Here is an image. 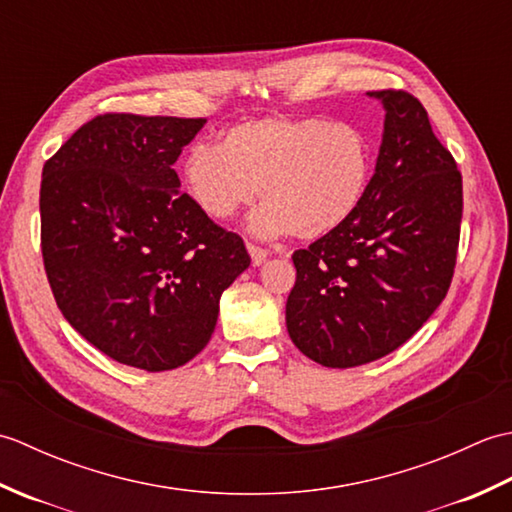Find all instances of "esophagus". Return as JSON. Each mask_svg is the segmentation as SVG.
I'll return each instance as SVG.
<instances>
[{
	"instance_id": "obj_1",
	"label": "esophagus",
	"mask_w": 512,
	"mask_h": 512,
	"mask_svg": "<svg viewBox=\"0 0 512 512\" xmlns=\"http://www.w3.org/2000/svg\"><path fill=\"white\" fill-rule=\"evenodd\" d=\"M246 248H248L250 259H253V264H255V266H259V264H264V262H266V257H268V250H266V248L257 246V244H253V242H248V244H246Z\"/></svg>"
}]
</instances>
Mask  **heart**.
Wrapping results in <instances>:
<instances>
[{
  "mask_svg": "<svg viewBox=\"0 0 512 512\" xmlns=\"http://www.w3.org/2000/svg\"><path fill=\"white\" fill-rule=\"evenodd\" d=\"M372 171L374 145L365 129L321 116L239 123L217 149L195 145L182 162L184 187L211 220H231L262 195L253 231L299 239L325 237L350 220Z\"/></svg>",
  "mask_w": 512,
  "mask_h": 512,
  "instance_id": "heart-1",
  "label": "heart"
}]
</instances>
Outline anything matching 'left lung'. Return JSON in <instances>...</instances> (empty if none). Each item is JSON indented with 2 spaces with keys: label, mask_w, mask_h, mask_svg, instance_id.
Returning <instances> with one entry per match:
<instances>
[{
  "label": "left lung",
  "mask_w": 512,
  "mask_h": 512,
  "mask_svg": "<svg viewBox=\"0 0 512 512\" xmlns=\"http://www.w3.org/2000/svg\"><path fill=\"white\" fill-rule=\"evenodd\" d=\"M385 105V134L363 204L343 226L292 253V343L323 367L394 352L447 297L460 246L462 173L427 110L405 90Z\"/></svg>",
  "instance_id": "8db88e82"
}]
</instances>
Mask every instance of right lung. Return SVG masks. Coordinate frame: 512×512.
Masks as SVG:
<instances>
[{
  "mask_svg": "<svg viewBox=\"0 0 512 512\" xmlns=\"http://www.w3.org/2000/svg\"><path fill=\"white\" fill-rule=\"evenodd\" d=\"M204 123L107 112L43 165L41 255L54 301L96 350L147 372L204 350L222 292L250 266L244 239L178 191L173 165Z\"/></svg>",
  "mask_w": 512,
  "mask_h": 512,
  "instance_id": "right-lung-1",
  "label": "right lung"
}]
</instances>
